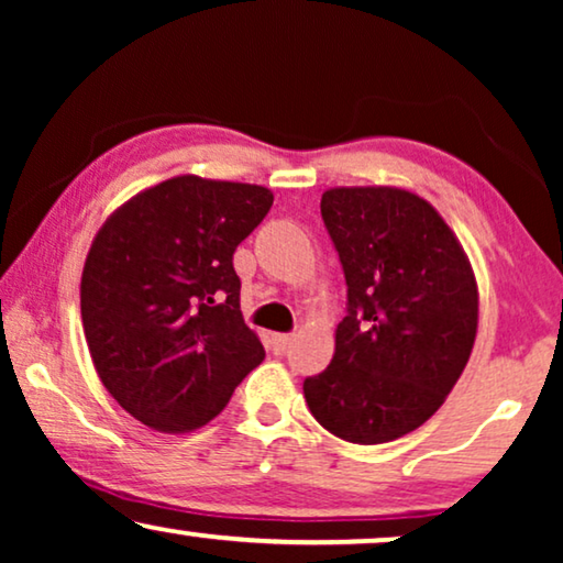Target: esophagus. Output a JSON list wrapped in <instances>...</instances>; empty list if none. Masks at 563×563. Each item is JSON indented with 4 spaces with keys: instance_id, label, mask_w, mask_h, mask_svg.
I'll use <instances>...</instances> for the list:
<instances>
[{
    "instance_id": "obj_1",
    "label": "esophagus",
    "mask_w": 563,
    "mask_h": 563,
    "mask_svg": "<svg viewBox=\"0 0 563 563\" xmlns=\"http://www.w3.org/2000/svg\"><path fill=\"white\" fill-rule=\"evenodd\" d=\"M291 341H295V335H291V333H276L274 335V351L284 353L291 345Z\"/></svg>"
}]
</instances>
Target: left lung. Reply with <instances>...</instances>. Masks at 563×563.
Here are the masks:
<instances>
[{
  "label": "left lung",
  "mask_w": 563,
  "mask_h": 563,
  "mask_svg": "<svg viewBox=\"0 0 563 563\" xmlns=\"http://www.w3.org/2000/svg\"><path fill=\"white\" fill-rule=\"evenodd\" d=\"M320 214L349 295L333 361L305 379L307 407L343 441H395L443 405L472 356V266L441 214L412 191L330 189Z\"/></svg>",
  "instance_id": "1"
}]
</instances>
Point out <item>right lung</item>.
<instances>
[{
  "instance_id": "right-lung-1",
  "label": "right lung",
  "mask_w": 563,
  "mask_h": 563,
  "mask_svg": "<svg viewBox=\"0 0 563 563\" xmlns=\"http://www.w3.org/2000/svg\"><path fill=\"white\" fill-rule=\"evenodd\" d=\"M272 205L256 184L176 176L122 205L91 243L81 274L91 361L148 428L205 426L264 361L233 253Z\"/></svg>"
}]
</instances>
